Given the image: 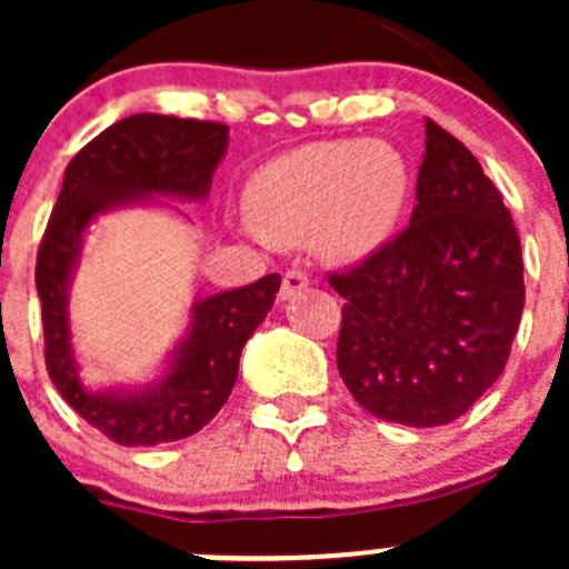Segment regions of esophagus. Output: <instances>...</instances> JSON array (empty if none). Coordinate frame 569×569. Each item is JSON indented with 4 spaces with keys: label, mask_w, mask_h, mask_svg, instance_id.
<instances>
[{
    "label": "esophagus",
    "mask_w": 569,
    "mask_h": 569,
    "mask_svg": "<svg viewBox=\"0 0 569 569\" xmlns=\"http://www.w3.org/2000/svg\"><path fill=\"white\" fill-rule=\"evenodd\" d=\"M302 289H308V274L302 269H289L283 274V286H280V300H291L295 295H300Z\"/></svg>",
    "instance_id": "esophagus-1"
}]
</instances>
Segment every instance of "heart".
Masks as SVG:
<instances>
[{"mask_svg":"<svg viewBox=\"0 0 569 569\" xmlns=\"http://www.w3.org/2000/svg\"><path fill=\"white\" fill-rule=\"evenodd\" d=\"M410 198V164L382 140L311 142L269 159L244 187L252 231L272 244L311 239L317 256L352 263L391 239Z\"/></svg>","mask_w":569,"mask_h":569,"instance_id":"obj_1","label":"heart"}]
</instances>
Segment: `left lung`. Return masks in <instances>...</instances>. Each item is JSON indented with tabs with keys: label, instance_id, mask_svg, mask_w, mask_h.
Wrapping results in <instances>:
<instances>
[{
	"label": "left lung",
	"instance_id": "left-lung-1",
	"mask_svg": "<svg viewBox=\"0 0 569 569\" xmlns=\"http://www.w3.org/2000/svg\"><path fill=\"white\" fill-rule=\"evenodd\" d=\"M410 228L330 286L343 297L338 375L371 416L457 421L507 366L526 302L520 237L496 183L427 120Z\"/></svg>",
	"mask_w": 569,
	"mask_h": 569
}]
</instances>
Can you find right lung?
<instances>
[{
    "label": "right lung",
    "mask_w": 569,
    "mask_h": 569,
    "mask_svg": "<svg viewBox=\"0 0 569 569\" xmlns=\"http://www.w3.org/2000/svg\"><path fill=\"white\" fill-rule=\"evenodd\" d=\"M226 151L228 126L142 112L101 131L66 168L36 267L46 369L62 399L120 446L173 443L220 412L237 382L244 343L272 311L280 274L198 297L187 332L153 382L93 388L82 380L73 352L68 308L84 237L109 211L170 206L162 198L203 203Z\"/></svg>",
    "instance_id": "obj_1"
}]
</instances>
